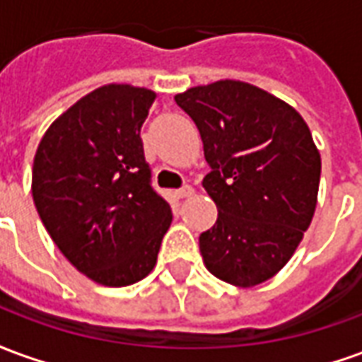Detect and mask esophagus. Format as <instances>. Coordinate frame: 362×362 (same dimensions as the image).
<instances>
[{
	"label": "esophagus",
	"mask_w": 362,
	"mask_h": 362,
	"mask_svg": "<svg viewBox=\"0 0 362 362\" xmlns=\"http://www.w3.org/2000/svg\"><path fill=\"white\" fill-rule=\"evenodd\" d=\"M174 194H176V197H178V199H186V197L194 196V188H192V186H184V188L176 189Z\"/></svg>",
	"instance_id": "34e87169"
}]
</instances>
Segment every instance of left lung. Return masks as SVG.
I'll use <instances>...</instances> for the list:
<instances>
[{
    "mask_svg": "<svg viewBox=\"0 0 362 362\" xmlns=\"http://www.w3.org/2000/svg\"><path fill=\"white\" fill-rule=\"evenodd\" d=\"M211 173L204 188L217 223L199 236L209 272L256 287L287 266L318 204L322 158L308 124L272 93L235 79L178 93Z\"/></svg>",
    "mask_w": 362,
    "mask_h": 362,
    "instance_id": "1",
    "label": "left lung"
}]
</instances>
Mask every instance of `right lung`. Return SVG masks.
<instances>
[{
  "instance_id": "obj_1",
  "label": "right lung",
  "mask_w": 362,
  "mask_h": 362,
  "mask_svg": "<svg viewBox=\"0 0 362 362\" xmlns=\"http://www.w3.org/2000/svg\"><path fill=\"white\" fill-rule=\"evenodd\" d=\"M155 98L145 87L103 85L59 114L36 149V211L75 269L104 287L147 277L173 223L139 137Z\"/></svg>"
}]
</instances>
